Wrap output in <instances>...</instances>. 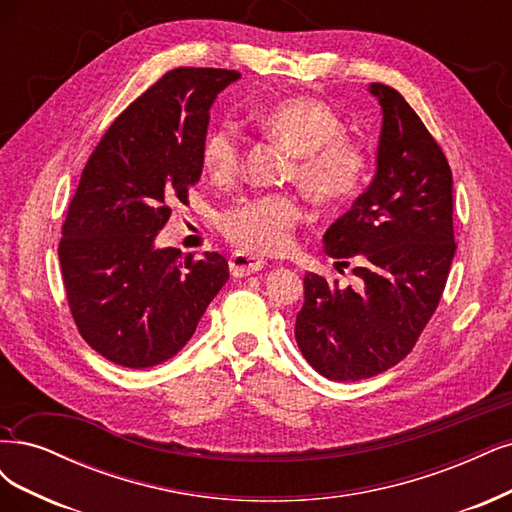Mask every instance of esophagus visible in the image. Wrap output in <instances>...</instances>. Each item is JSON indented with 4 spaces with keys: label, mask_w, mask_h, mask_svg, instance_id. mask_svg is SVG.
I'll list each match as a JSON object with an SVG mask.
<instances>
[{
    "label": "esophagus",
    "mask_w": 512,
    "mask_h": 512,
    "mask_svg": "<svg viewBox=\"0 0 512 512\" xmlns=\"http://www.w3.org/2000/svg\"><path fill=\"white\" fill-rule=\"evenodd\" d=\"M228 267H231L233 277H245L260 271L264 267V258L254 256V254H245V252H235L228 260Z\"/></svg>",
    "instance_id": "esophagus-1"
}]
</instances>
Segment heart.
Listing matches in <instances>:
<instances>
[{
    "instance_id": "b5f03b06",
    "label": "heart",
    "mask_w": 512,
    "mask_h": 512,
    "mask_svg": "<svg viewBox=\"0 0 512 512\" xmlns=\"http://www.w3.org/2000/svg\"><path fill=\"white\" fill-rule=\"evenodd\" d=\"M256 127L294 154L290 178L324 209H334L360 195L368 180L370 154L345 137V120L328 103L313 97L277 101L256 116ZM201 158L216 180H231L241 165V139L233 125L220 122L203 139ZM303 211L292 195L243 197L220 214L222 233L241 250L281 252Z\"/></svg>"
}]
</instances>
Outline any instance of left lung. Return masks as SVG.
<instances>
[{
	"label": "left lung",
	"mask_w": 512,
	"mask_h": 512,
	"mask_svg": "<svg viewBox=\"0 0 512 512\" xmlns=\"http://www.w3.org/2000/svg\"><path fill=\"white\" fill-rule=\"evenodd\" d=\"M381 112L377 173L334 222L326 254L356 260V286L305 275L296 343L330 381H360L411 354L443 296L453 237V178L447 158L411 105L373 82Z\"/></svg>",
	"instance_id": "obj_1"
}]
</instances>
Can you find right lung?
Wrapping results in <instances>:
<instances>
[{
  "instance_id": "add662e5",
  "label": "right lung",
  "mask_w": 512,
  "mask_h": 512,
  "mask_svg": "<svg viewBox=\"0 0 512 512\" xmlns=\"http://www.w3.org/2000/svg\"><path fill=\"white\" fill-rule=\"evenodd\" d=\"M235 69L178 67L105 131L69 203L59 260L69 311L97 354L127 368L167 362L228 279L218 252L158 250L171 203L203 171L209 108Z\"/></svg>"
}]
</instances>
